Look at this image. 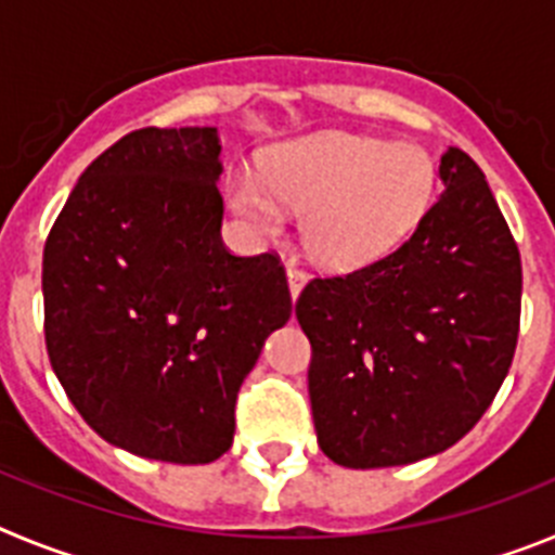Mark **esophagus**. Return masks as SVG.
I'll list each match as a JSON object with an SVG mask.
<instances>
[{
    "mask_svg": "<svg viewBox=\"0 0 555 555\" xmlns=\"http://www.w3.org/2000/svg\"><path fill=\"white\" fill-rule=\"evenodd\" d=\"M286 278H288V292H292V300H297V297H300V292H302V286H306V281H308L306 272L288 263Z\"/></svg>",
    "mask_w": 555,
    "mask_h": 555,
    "instance_id": "1",
    "label": "esophagus"
}]
</instances>
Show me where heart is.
<instances>
[{
    "instance_id": "b5f03b06",
    "label": "heart",
    "mask_w": 555,
    "mask_h": 555,
    "mask_svg": "<svg viewBox=\"0 0 555 555\" xmlns=\"http://www.w3.org/2000/svg\"><path fill=\"white\" fill-rule=\"evenodd\" d=\"M436 185L439 169L423 146L331 132L281 146L263 178L233 171L228 199L267 238L283 230V205L297 210L311 258L358 269L395 253L423 224Z\"/></svg>"
}]
</instances>
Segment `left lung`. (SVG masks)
Listing matches in <instances>:
<instances>
[{
	"instance_id": "left-lung-1",
	"label": "left lung",
	"mask_w": 555,
	"mask_h": 555,
	"mask_svg": "<svg viewBox=\"0 0 555 555\" xmlns=\"http://www.w3.org/2000/svg\"><path fill=\"white\" fill-rule=\"evenodd\" d=\"M442 197L395 253L297 300L311 341L313 428L341 467L414 464L453 448L492 405L519 333L522 267L483 171L439 158Z\"/></svg>"
}]
</instances>
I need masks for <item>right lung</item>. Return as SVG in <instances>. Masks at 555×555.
<instances>
[{
	"label": "right lung",
	"mask_w": 555,
	"mask_h": 555,
	"mask_svg": "<svg viewBox=\"0 0 555 555\" xmlns=\"http://www.w3.org/2000/svg\"><path fill=\"white\" fill-rule=\"evenodd\" d=\"M217 127H144L80 175L43 247L57 380L105 442L141 459L228 453L235 395L292 317L274 255L222 244Z\"/></svg>",
	"instance_id": "1"
}]
</instances>
